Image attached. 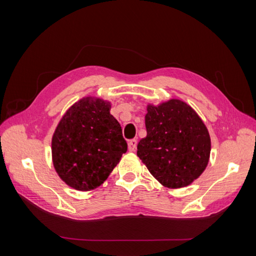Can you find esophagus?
Returning <instances> with one entry per match:
<instances>
[{
    "mask_svg": "<svg viewBox=\"0 0 256 256\" xmlns=\"http://www.w3.org/2000/svg\"><path fill=\"white\" fill-rule=\"evenodd\" d=\"M136 145H138V141L136 140H130L128 142V150L129 152H136Z\"/></svg>",
    "mask_w": 256,
    "mask_h": 256,
    "instance_id": "obj_1",
    "label": "esophagus"
}]
</instances>
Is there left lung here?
I'll return each instance as SVG.
<instances>
[{
  "mask_svg": "<svg viewBox=\"0 0 256 256\" xmlns=\"http://www.w3.org/2000/svg\"><path fill=\"white\" fill-rule=\"evenodd\" d=\"M147 134L138 144V157L166 188L191 184L202 175L210 157L208 129L198 114L182 100L172 98L147 104Z\"/></svg>",
  "mask_w": 256,
  "mask_h": 256,
  "instance_id": "obj_1",
  "label": "left lung"
}]
</instances>
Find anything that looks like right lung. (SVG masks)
I'll list each match as a JSON object with an SVG mask.
<instances>
[{"label": "right lung", "mask_w": 256, "mask_h": 256, "mask_svg": "<svg viewBox=\"0 0 256 256\" xmlns=\"http://www.w3.org/2000/svg\"><path fill=\"white\" fill-rule=\"evenodd\" d=\"M110 110L109 100L83 97L68 108L54 130L52 164L72 189L99 187L127 152L122 127Z\"/></svg>", "instance_id": "obj_1"}]
</instances>
